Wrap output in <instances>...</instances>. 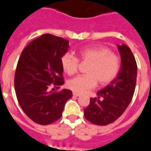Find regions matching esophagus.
<instances>
[{
    "instance_id": "esophagus-1",
    "label": "esophagus",
    "mask_w": 151,
    "mask_h": 151,
    "mask_svg": "<svg viewBox=\"0 0 151 151\" xmlns=\"http://www.w3.org/2000/svg\"><path fill=\"white\" fill-rule=\"evenodd\" d=\"M73 96H75V97H78V96H80V95H79V94H78V93H75V92H73Z\"/></svg>"
}]
</instances>
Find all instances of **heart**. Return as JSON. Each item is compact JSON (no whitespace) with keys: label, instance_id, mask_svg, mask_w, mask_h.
Returning <instances> with one entry per match:
<instances>
[{"label":"heart","instance_id":"heart-1","mask_svg":"<svg viewBox=\"0 0 151 151\" xmlns=\"http://www.w3.org/2000/svg\"><path fill=\"white\" fill-rule=\"evenodd\" d=\"M82 61H88L91 65L86 70V75H80L70 79L68 87L78 94H85L95 88L98 82L106 85L113 81L120 71V58L104 47H91L82 48L78 52ZM64 72L73 75L78 71V59L72 53L64 54L60 59Z\"/></svg>","mask_w":151,"mask_h":151}]
</instances>
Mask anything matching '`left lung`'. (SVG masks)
Here are the masks:
<instances>
[{
  "instance_id": "left-lung-1",
  "label": "left lung",
  "mask_w": 151,
  "mask_h": 151,
  "mask_svg": "<svg viewBox=\"0 0 151 151\" xmlns=\"http://www.w3.org/2000/svg\"><path fill=\"white\" fill-rule=\"evenodd\" d=\"M121 66L116 78L97 92L84 109L85 118L97 125H107L124 113L132 100L136 86L137 67L132 51L123 43L117 45Z\"/></svg>"
}]
</instances>
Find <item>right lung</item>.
<instances>
[{
  "label": "right lung",
  "instance_id": "obj_1",
  "mask_svg": "<svg viewBox=\"0 0 151 151\" xmlns=\"http://www.w3.org/2000/svg\"><path fill=\"white\" fill-rule=\"evenodd\" d=\"M69 47L68 40L44 34L31 41L18 60L14 76L17 99L25 114L39 124L59 120L73 96L70 90H50L52 86L59 89L65 82L60 59Z\"/></svg>",
  "mask_w": 151,
  "mask_h": 151
}]
</instances>
